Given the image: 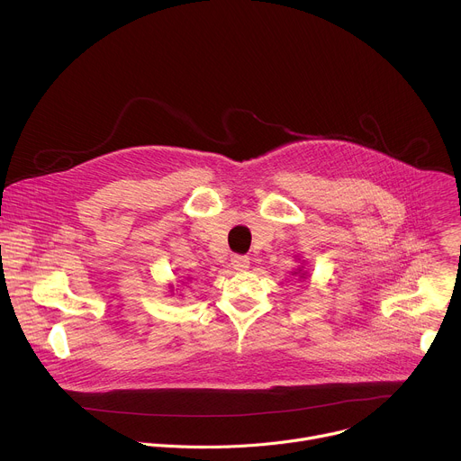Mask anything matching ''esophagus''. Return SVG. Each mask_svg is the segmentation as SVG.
I'll return each instance as SVG.
<instances>
[{
  "mask_svg": "<svg viewBox=\"0 0 461 461\" xmlns=\"http://www.w3.org/2000/svg\"><path fill=\"white\" fill-rule=\"evenodd\" d=\"M231 267H233V270H237V272H244V270H248V267H249V258H248L246 255H233Z\"/></svg>",
  "mask_w": 461,
  "mask_h": 461,
  "instance_id": "34e87169",
  "label": "esophagus"
}]
</instances>
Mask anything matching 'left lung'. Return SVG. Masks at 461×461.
Segmentation results:
<instances>
[{
    "mask_svg": "<svg viewBox=\"0 0 461 461\" xmlns=\"http://www.w3.org/2000/svg\"><path fill=\"white\" fill-rule=\"evenodd\" d=\"M295 274H299V277H303V279H304V276H306V272H303V270H301V268H299V270H297V272H295Z\"/></svg>",
    "mask_w": 461,
    "mask_h": 461,
    "instance_id": "obj_1",
    "label": "left lung"
}]
</instances>
